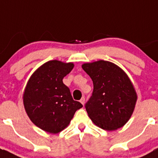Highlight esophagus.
I'll use <instances>...</instances> for the list:
<instances>
[{
    "label": "esophagus",
    "instance_id": "1",
    "mask_svg": "<svg viewBox=\"0 0 158 158\" xmlns=\"http://www.w3.org/2000/svg\"><path fill=\"white\" fill-rule=\"evenodd\" d=\"M80 101H81V104H83V105H84V104H85V97H84V96H83V97H82Z\"/></svg>",
    "mask_w": 158,
    "mask_h": 158
}]
</instances>
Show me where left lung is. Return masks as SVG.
<instances>
[{
    "label": "left lung",
    "instance_id": "left-lung-1",
    "mask_svg": "<svg viewBox=\"0 0 158 158\" xmlns=\"http://www.w3.org/2000/svg\"><path fill=\"white\" fill-rule=\"evenodd\" d=\"M82 68L91 77L93 91L86 102L88 115L106 131L120 128L131 118L137 95L127 75L115 64L100 60Z\"/></svg>",
    "mask_w": 158,
    "mask_h": 158
}]
</instances>
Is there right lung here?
Here are the masks:
<instances>
[{
	"instance_id": "add662e5",
	"label": "right lung",
	"mask_w": 158,
	"mask_h": 158,
	"mask_svg": "<svg viewBox=\"0 0 158 158\" xmlns=\"http://www.w3.org/2000/svg\"><path fill=\"white\" fill-rule=\"evenodd\" d=\"M73 63L49 61L31 77L23 94L27 115L38 127L56 134L65 129L77 110L83 107L73 99L63 78L71 72Z\"/></svg>"
}]
</instances>
